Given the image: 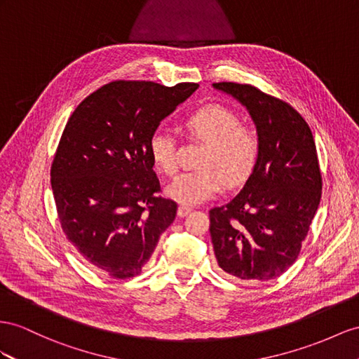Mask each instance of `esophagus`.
<instances>
[{"instance_id":"1","label":"esophagus","mask_w":359,"mask_h":359,"mask_svg":"<svg viewBox=\"0 0 359 359\" xmlns=\"http://www.w3.org/2000/svg\"><path fill=\"white\" fill-rule=\"evenodd\" d=\"M191 208L189 206H187V205H180L179 206V209H177V215L179 217H185V215H188L189 212H191Z\"/></svg>"}]
</instances>
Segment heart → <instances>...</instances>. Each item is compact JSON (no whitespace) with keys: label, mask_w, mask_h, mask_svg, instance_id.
<instances>
[{"label":"heart","mask_w":359,"mask_h":359,"mask_svg":"<svg viewBox=\"0 0 359 359\" xmlns=\"http://www.w3.org/2000/svg\"><path fill=\"white\" fill-rule=\"evenodd\" d=\"M183 128L205 147L198 156L200 167L182 172L167 187L171 198L197 205L214 197L224 183L236 187L250 177L261 154V136L252 124L241 123L235 110L222 104L203 106L185 119ZM149 153L159 172L172 176L177 171V144L170 132L154 130Z\"/></svg>","instance_id":"1"}]
</instances>
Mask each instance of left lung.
I'll return each instance as SVG.
<instances>
[{
	"instance_id": "obj_1",
	"label": "left lung",
	"mask_w": 359,
	"mask_h": 359,
	"mask_svg": "<svg viewBox=\"0 0 359 359\" xmlns=\"http://www.w3.org/2000/svg\"><path fill=\"white\" fill-rule=\"evenodd\" d=\"M249 109L261 154L240 194L209 210V232L219 269L240 280L279 278L299 258L321 198L316 141L287 101L252 85L219 81Z\"/></svg>"
}]
</instances>
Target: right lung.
<instances>
[{
    "instance_id": "1",
    "label": "right lung",
    "mask_w": 359,
    "mask_h": 359,
    "mask_svg": "<svg viewBox=\"0 0 359 359\" xmlns=\"http://www.w3.org/2000/svg\"><path fill=\"white\" fill-rule=\"evenodd\" d=\"M197 88L110 81L63 128L51 163L59 222L81 258L109 278L141 274L177 215L176 201L161 196L149 140Z\"/></svg>"
}]
</instances>
